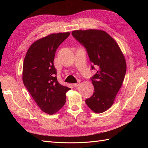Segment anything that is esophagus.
<instances>
[{"label": "esophagus", "mask_w": 148, "mask_h": 148, "mask_svg": "<svg viewBox=\"0 0 148 148\" xmlns=\"http://www.w3.org/2000/svg\"><path fill=\"white\" fill-rule=\"evenodd\" d=\"M79 82H77V83H75V84H73V86H74V87L77 88V87H78V86H79Z\"/></svg>", "instance_id": "34e87169"}]
</instances>
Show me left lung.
<instances>
[{"instance_id":"obj_1","label":"left lung","mask_w":148,"mask_h":148,"mask_svg":"<svg viewBox=\"0 0 148 148\" xmlns=\"http://www.w3.org/2000/svg\"><path fill=\"white\" fill-rule=\"evenodd\" d=\"M71 34L86 49L92 70L97 69L91 78L95 92L85 102L95 112H104L113 105L122 86L127 70L124 56L118 44L104 31L76 30Z\"/></svg>"}]
</instances>
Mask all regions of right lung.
Instances as JSON below:
<instances>
[{"label": "right lung", "instance_id": "right-lung-1", "mask_svg": "<svg viewBox=\"0 0 148 148\" xmlns=\"http://www.w3.org/2000/svg\"><path fill=\"white\" fill-rule=\"evenodd\" d=\"M70 33L52 34L33 43L25 58L23 82L33 99L43 112L53 114L66 101L70 88L57 81L53 60L57 48Z\"/></svg>", "mask_w": 148, "mask_h": 148}]
</instances>
